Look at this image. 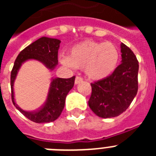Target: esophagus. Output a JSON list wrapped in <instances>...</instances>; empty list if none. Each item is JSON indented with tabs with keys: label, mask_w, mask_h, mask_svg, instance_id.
I'll list each match as a JSON object with an SVG mask.
<instances>
[{
	"label": "esophagus",
	"mask_w": 156,
	"mask_h": 156,
	"mask_svg": "<svg viewBox=\"0 0 156 156\" xmlns=\"http://www.w3.org/2000/svg\"><path fill=\"white\" fill-rule=\"evenodd\" d=\"M83 81V78L80 76H76V77L75 79V83L76 84H78V83H80V82H82Z\"/></svg>",
	"instance_id": "1"
}]
</instances>
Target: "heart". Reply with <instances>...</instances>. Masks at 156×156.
Masks as SVG:
<instances>
[{"mask_svg":"<svg viewBox=\"0 0 156 156\" xmlns=\"http://www.w3.org/2000/svg\"><path fill=\"white\" fill-rule=\"evenodd\" d=\"M119 60V49L112 43L87 40L73 47L69 58H62L61 61L72 68H84L90 79L101 80L115 71Z\"/></svg>","mask_w":156,"mask_h":156,"instance_id":"b5f03b06","label":"heart"}]
</instances>
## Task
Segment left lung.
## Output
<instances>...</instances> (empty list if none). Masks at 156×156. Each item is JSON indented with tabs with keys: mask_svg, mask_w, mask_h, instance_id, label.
I'll return each instance as SVG.
<instances>
[{
	"mask_svg": "<svg viewBox=\"0 0 156 156\" xmlns=\"http://www.w3.org/2000/svg\"><path fill=\"white\" fill-rule=\"evenodd\" d=\"M122 63L108 77L90 83V109L98 116L112 118L120 115L131 104L138 90L139 65L137 58L123 43L121 44Z\"/></svg>",
	"mask_w": 156,
	"mask_h": 156,
	"instance_id": "1",
	"label": "left lung"
}]
</instances>
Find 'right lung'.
<instances>
[{"label": "right lung", "instance_id": "1", "mask_svg": "<svg viewBox=\"0 0 156 156\" xmlns=\"http://www.w3.org/2000/svg\"><path fill=\"white\" fill-rule=\"evenodd\" d=\"M61 41L58 39L41 37L24 48L16 58L11 73V89L13 105L27 119L33 122H50L58 118L65 106L66 95L74 85L75 76L69 79L55 78L51 82L48 98L39 109L34 112L24 111L15 102L13 85L22 63L28 59H36L41 62L48 69L53 70L58 64V51Z\"/></svg>", "mask_w": 156, "mask_h": 156}]
</instances>
